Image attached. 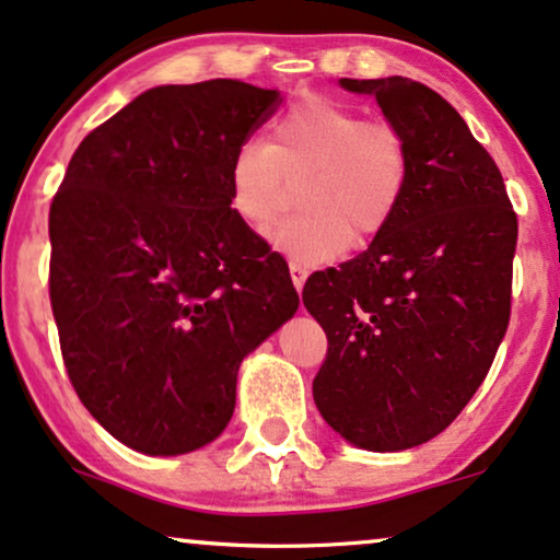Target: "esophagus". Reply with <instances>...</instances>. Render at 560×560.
I'll return each instance as SVG.
<instances>
[{
  "instance_id": "esophagus-1",
  "label": "esophagus",
  "mask_w": 560,
  "mask_h": 560,
  "mask_svg": "<svg viewBox=\"0 0 560 560\" xmlns=\"http://www.w3.org/2000/svg\"><path fill=\"white\" fill-rule=\"evenodd\" d=\"M291 278H293V285H295V291H301L303 288V282H306V278H308V269L301 265V261H291Z\"/></svg>"
}]
</instances>
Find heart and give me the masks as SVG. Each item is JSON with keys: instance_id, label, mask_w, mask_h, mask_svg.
<instances>
[{"instance_id": "1", "label": "heart", "mask_w": 560, "mask_h": 560, "mask_svg": "<svg viewBox=\"0 0 560 560\" xmlns=\"http://www.w3.org/2000/svg\"><path fill=\"white\" fill-rule=\"evenodd\" d=\"M299 184L301 215L269 233L278 252L303 265L337 259L378 236L397 215L410 182V150L392 124L365 121L324 95L293 103L272 124L267 144L244 142L225 168L228 207L248 228L272 223Z\"/></svg>"}]
</instances>
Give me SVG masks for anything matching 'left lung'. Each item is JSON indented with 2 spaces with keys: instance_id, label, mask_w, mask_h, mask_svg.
<instances>
[{
  "instance_id": "1",
  "label": "left lung",
  "mask_w": 560,
  "mask_h": 560,
  "mask_svg": "<svg viewBox=\"0 0 560 560\" xmlns=\"http://www.w3.org/2000/svg\"><path fill=\"white\" fill-rule=\"evenodd\" d=\"M340 85L374 95L405 137L410 182L363 254L303 285L329 342L314 402L353 446L402 452L439 436L491 369L512 314L516 212L499 165L436 90Z\"/></svg>"
}]
</instances>
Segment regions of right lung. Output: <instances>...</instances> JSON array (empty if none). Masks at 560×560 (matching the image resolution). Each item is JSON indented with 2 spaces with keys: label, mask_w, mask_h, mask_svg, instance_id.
<instances>
[{
  "label": "right lung",
  "mask_w": 560,
  "mask_h": 560,
  "mask_svg": "<svg viewBox=\"0 0 560 560\" xmlns=\"http://www.w3.org/2000/svg\"><path fill=\"white\" fill-rule=\"evenodd\" d=\"M280 101L238 80L144 90L80 142L54 197L61 358L90 416L135 452L215 441L241 361L299 308L285 259L233 215L225 184Z\"/></svg>",
  "instance_id": "add662e5"
}]
</instances>
